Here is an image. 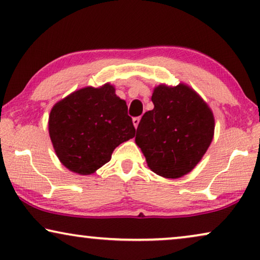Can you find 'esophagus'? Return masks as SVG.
Masks as SVG:
<instances>
[{
  "label": "esophagus",
  "mask_w": 260,
  "mask_h": 260,
  "mask_svg": "<svg viewBox=\"0 0 260 260\" xmlns=\"http://www.w3.org/2000/svg\"><path fill=\"white\" fill-rule=\"evenodd\" d=\"M140 120H141V117H134V118H133V123H134V125H135V127H136V129H137L138 124H140Z\"/></svg>",
  "instance_id": "esophagus-1"
}]
</instances>
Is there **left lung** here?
<instances>
[{"label": "left lung", "instance_id": "8db88e82", "mask_svg": "<svg viewBox=\"0 0 260 260\" xmlns=\"http://www.w3.org/2000/svg\"><path fill=\"white\" fill-rule=\"evenodd\" d=\"M151 101L154 109L142 117L135 141L152 172L177 179L189 173L207 151L214 117L204 99L184 84L158 85Z\"/></svg>", "mask_w": 260, "mask_h": 260}]
</instances>
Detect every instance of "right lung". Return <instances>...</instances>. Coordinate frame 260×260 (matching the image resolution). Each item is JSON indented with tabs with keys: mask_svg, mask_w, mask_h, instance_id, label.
<instances>
[{
	"mask_svg": "<svg viewBox=\"0 0 260 260\" xmlns=\"http://www.w3.org/2000/svg\"><path fill=\"white\" fill-rule=\"evenodd\" d=\"M49 137L60 162L88 175L111 159L115 149L135 136L125 101L110 84L80 88L51 110Z\"/></svg>",
	"mask_w": 260,
	"mask_h": 260,
	"instance_id": "obj_1",
	"label": "right lung"
}]
</instances>
